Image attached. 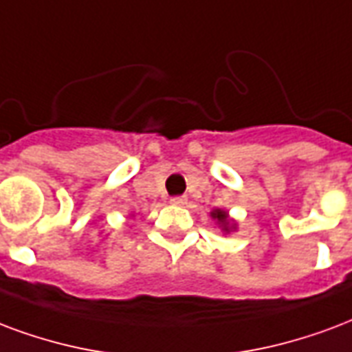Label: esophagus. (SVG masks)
I'll return each mask as SVG.
<instances>
[{
	"label": "esophagus",
	"mask_w": 352,
	"mask_h": 352,
	"mask_svg": "<svg viewBox=\"0 0 352 352\" xmlns=\"http://www.w3.org/2000/svg\"><path fill=\"white\" fill-rule=\"evenodd\" d=\"M169 201H171V205H186L188 199H186V196H175V197H171Z\"/></svg>",
	"instance_id": "obj_1"
}]
</instances>
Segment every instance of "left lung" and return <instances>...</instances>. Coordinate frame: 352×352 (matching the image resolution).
<instances>
[{"label":"left lung","instance_id":"obj_1","mask_svg":"<svg viewBox=\"0 0 352 352\" xmlns=\"http://www.w3.org/2000/svg\"><path fill=\"white\" fill-rule=\"evenodd\" d=\"M210 216H212V218H216V220H218V222L222 223V228L226 229V231H228V228H229V222H228V212H223V210L216 209V210H212V212H210Z\"/></svg>","mask_w":352,"mask_h":352}]
</instances>
